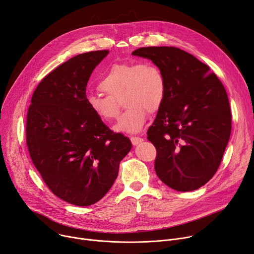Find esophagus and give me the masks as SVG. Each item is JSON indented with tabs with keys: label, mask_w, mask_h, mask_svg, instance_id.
Segmentation results:
<instances>
[{
	"label": "esophagus",
	"mask_w": 254,
	"mask_h": 254,
	"mask_svg": "<svg viewBox=\"0 0 254 254\" xmlns=\"http://www.w3.org/2000/svg\"><path fill=\"white\" fill-rule=\"evenodd\" d=\"M130 140H131V142H132L133 145H137L138 143H140V142L143 141V139H142L141 137H138V136H131V137H130Z\"/></svg>",
	"instance_id": "1"
}]
</instances>
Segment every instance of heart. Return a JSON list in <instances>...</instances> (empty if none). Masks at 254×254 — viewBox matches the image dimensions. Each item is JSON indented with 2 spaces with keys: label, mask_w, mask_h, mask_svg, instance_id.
Here are the masks:
<instances>
[{
  "label": "heart",
  "mask_w": 254,
  "mask_h": 254,
  "mask_svg": "<svg viewBox=\"0 0 254 254\" xmlns=\"http://www.w3.org/2000/svg\"><path fill=\"white\" fill-rule=\"evenodd\" d=\"M106 95L88 93L86 103L101 121L111 122L118 116L120 101L127 110L114 129L134 133L142 129L147 112H158L165 99L166 80L162 70L152 63H117L103 71L98 82Z\"/></svg>",
  "instance_id": "obj_1"
}]
</instances>
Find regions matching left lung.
<instances>
[{
	"mask_svg": "<svg viewBox=\"0 0 254 254\" xmlns=\"http://www.w3.org/2000/svg\"><path fill=\"white\" fill-rule=\"evenodd\" d=\"M132 55L150 59L166 80L165 99L147 130L158 177L178 191L201 188L217 171L231 135L225 87L209 66L180 48L143 47Z\"/></svg>",
	"mask_w": 254,
	"mask_h": 254,
	"instance_id": "8db88e82",
	"label": "left lung"
}]
</instances>
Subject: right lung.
Returning a JSON list of instances; mask_svg holds the SVG:
<instances>
[{
	"mask_svg": "<svg viewBox=\"0 0 254 254\" xmlns=\"http://www.w3.org/2000/svg\"><path fill=\"white\" fill-rule=\"evenodd\" d=\"M108 50L74 56L38 85L26 118V144L55 196L77 206L98 202L114 185L132 144L89 110L86 87Z\"/></svg>",
	"mask_w": 254,
	"mask_h": 254,
	"instance_id": "add662e5",
	"label": "right lung"
}]
</instances>
